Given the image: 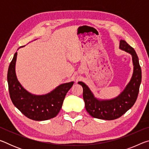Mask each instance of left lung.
Listing matches in <instances>:
<instances>
[{
  "label": "left lung",
  "instance_id": "8db88e82",
  "mask_svg": "<svg viewBox=\"0 0 149 149\" xmlns=\"http://www.w3.org/2000/svg\"><path fill=\"white\" fill-rule=\"evenodd\" d=\"M120 49L132 55L133 72L130 82L118 97L111 99H99L86 84L82 81L78 82L83 87L85 108L93 118L106 120L117 119L130 110L137 100L141 83V69L138 56L133 48L124 40H120Z\"/></svg>",
  "mask_w": 149,
  "mask_h": 149
}]
</instances>
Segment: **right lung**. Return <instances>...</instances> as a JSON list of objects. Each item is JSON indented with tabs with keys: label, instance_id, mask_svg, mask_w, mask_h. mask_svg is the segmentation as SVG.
<instances>
[{
	"label": "right lung",
	"instance_id": "add662e5",
	"mask_svg": "<svg viewBox=\"0 0 149 149\" xmlns=\"http://www.w3.org/2000/svg\"><path fill=\"white\" fill-rule=\"evenodd\" d=\"M17 52L14 54L7 75L10 97L14 105L22 114L33 120L44 121L56 117L61 109L65 95L72 87L74 81L60 85L47 94H31L22 87L17 79Z\"/></svg>",
	"mask_w": 149,
	"mask_h": 149
}]
</instances>
